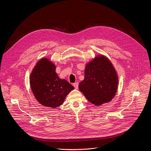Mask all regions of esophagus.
<instances>
[{"instance_id":"1","label":"esophagus","mask_w":151,"mask_h":151,"mask_svg":"<svg viewBox=\"0 0 151 151\" xmlns=\"http://www.w3.org/2000/svg\"><path fill=\"white\" fill-rule=\"evenodd\" d=\"M78 85H79L78 82H75V83H74L73 84V85L74 86V87H75L76 89H78Z\"/></svg>"}]
</instances>
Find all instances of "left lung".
<instances>
[{
	"label": "left lung",
	"mask_w": 151,
	"mask_h": 151,
	"mask_svg": "<svg viewBox=\"0 0 151 151\" xmlns=\"http://www.w3.org/2000/svg\"><path fill=\"white\" fill-rule=\"evenodd\" d=\"M118 84V75L111 62L99 55L86 65L84 79L78 87L90 102L99 106L114 97Z\"/></svg>",
	"instance_id": "obj_1"
}]
</instances>
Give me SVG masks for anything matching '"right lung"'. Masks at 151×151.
Returning a JSON list of instances; mask_svg holds the SVG:
<instances>
[{"label": "right lung", "mask_w": 151, "mask_h": 151, "mask_svg": "<svg viewBox=\"0 0 151 151\" xmlns=\"http://www.w3.org/2000/svg\"><path fill=\"white\" fill-rule=\"evenodd\" d=\"M55 66L46 58L40 59L33 69L30 78L32 92L42 105L55 108L64 102L74 89L65 79H61L55 72Z\"/></svg>", "instance_id": "add662e5"}]
</instances>
